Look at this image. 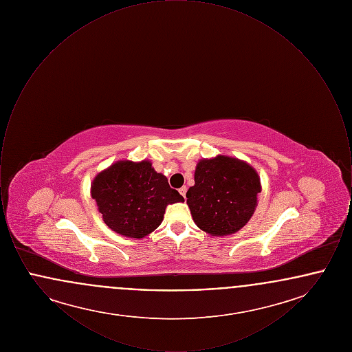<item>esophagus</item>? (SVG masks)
<instances>
[{"mask_svg":"<svg viewBox=\"0 0 352 352\" xmlns=\"http://www.w3.org/2000/svg\"><path fill=\"white\" fill-rule=\"evenodd\" d=\"M186 191H187V187H186V186H184V187H181V188H179V194H181L184 198L186 197Z\"/></svg>","mask_w":352,"mask_h":352,"instance_id":"obj_1","label":"esophagus"}]
</instances>
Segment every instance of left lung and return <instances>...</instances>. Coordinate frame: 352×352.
Segmentation results:
<instances>
[{"instance_id":"8db88e82","label":"left lung","mask_w":352,"mask_h":352,"mask_svg":"<svg viewBox=\"0 0 352 352\" xmlns=\"http://www.w3.org/2000/svg\"><path fill=\"white\" fill-rule=\"evenodd\" d=\"M194 179L186 198L195 224L204 232L226 236L248 223L261 191L254 168L236 158L218 155L199 161Z\"/></svg>"}]
</instances>
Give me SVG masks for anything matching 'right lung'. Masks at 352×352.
I'll return each mask as SVG.
<instances>
[{"label": "right lung", "mask_w": 352, "mask_h": 352, "mask_svg": "<svg viewBox=\"0 0 352 352\" xmlns=\"http://www.w3.org/2000/svg\"><path fill=\"white\" fill-rule=\"evenodd\" d=\"M91 194L104 223L133 239L153 232L161 224L168 204L184 201L149 161H118L94 179Z\"/></svg>", "instance_id": "right-lung-1"}]
</instances>
